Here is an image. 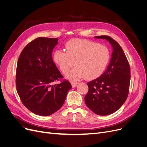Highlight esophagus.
<instances>
[{
    "instance_id": "obj_1",
    "label": "esophagus",
    "mask_w": 147,
    "mask_h": 147,
    "mask_svg": "<svg viewBox=\"0 0 147 147\" xmlns=\"http://www.w3.org/2000/svg\"><path fill=\"white\" fill-rule=\"evenodd\" d=\"M71 84H72V87H73V88H75V87H76V86H77L78 83H75V82H72V83H71Z\"/></svg>"
}]
</instances>
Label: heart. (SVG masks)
<instances>
[{
	"label": "heart",
	"instance_id": "1",
	"mask_svg": "<svg viewBox=\"0 0 147 147\" xmlns=\"http://www.w3.org/2000/svg\"><path fill=\"white\" fill-rule=\"evenodd\" d=\"M66 51L57 50L53 60L62 72L66 73L74 65L76 67L66 74V78L78 81L85 77L94 80L99 77L107 67L110 58L106 47L86 39H73L65 45Z\"/></svg>",
	"mask_w": 147,
	"mask_h": 147
}]
</instances>
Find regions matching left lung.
Instances as JSON below:
<instances>
[{
    "label": "left lung",
    "instance_id": "left-lung-1",
    "mask_svg": "<svg viewBox=\"0 0 147 147\" xmlns=\"http://www.w3.org/2000/svg\"><path fill=\"white\" fill-rule=\"evenodd\" d=\"M105 39L113 52L107 69L100 77L88 83V92L84 102L92 112L108 115L117 111L127 99L131 79L130 67L122 48L107 35L94 37Z\"/></svg>",
    "mask_w": 147,
    "mask_h": 147
}]
</instances>
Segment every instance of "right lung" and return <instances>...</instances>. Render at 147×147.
Wrapping results in <instances>:
<instances>
[{
	"instance_id": "1",
	"label": "right lung",
	"mask_w": 147,
	"mask_h": 147,
	"mask_svg": "<svg viewBox=\"0 0 147 147\" xmlns=\"http://www.w3.org/2000/svg\"><path fill=\"white\" fill-rule=\"evenodd\" d=\"M58 38L38 37L22 51L17 63L16 85L18 94L26 108L40 116H49L64 104L69 82H53L63 78L52 59Z\"/></svg>"
}]
</instances>
